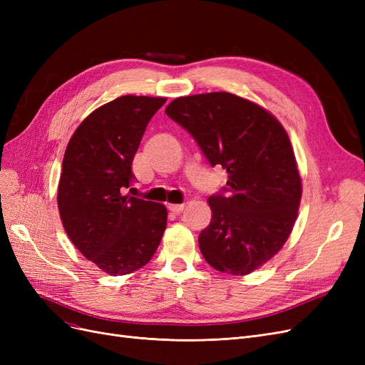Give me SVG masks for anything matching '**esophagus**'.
I'll list each match as a JSON object with an SVG mask.
<instances>
[{
  "instance_id": "1",
  "label": "esophagus",
  "mask_w": 365,
  "mask_h": 365,
  "mask_svg": "<svg viewBox=\"0 0 365 365\" xmlns=\"http://www.w3.org/2000/svg\"><path fill=\"white\" fill-rule=\"evenodd\" d=\"M184 204H169V210L170 212H173V213H181L182 210H184Z\"/></svg>"
}]
</instances>
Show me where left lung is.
Returning <instances> with one entry per match:
<instances>
[{
    "label": "left lung",
    "mask_w": 365,
    "mask_h": 365,
    "mask_svg": "<svg viewBox=\"0 0 365 365\" xmlns=\"http://www.w3.org/2000/svg\"><path fill=\"white\" fill-rule=\"evenodd\" d=\"M165 114L228 173L208 197L212 222L197 239L204 259L225 274L256 271L288 240L302 200L288 134L267 109L224 91L178 97Z\"/></svg>",
    "instance_id": "8db88e82"
}]
</instances>
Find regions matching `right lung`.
I'll return each instance as SVG.
<instances>
[{
    "label": "right lung",
    "instance_id": "1",
    "mask_svg": "<svg viewBox=\"0 0 365 365\" xmlns=\"http://www.w3.org/2000/svg\"><path fill=\"white\" fill-rule=\"evenodd\" d=\"M164 103V97L121 96L88 115L65 150L58 187L63 228L109 275L145 267L165 230L163 204L125 195L143 134Z\"/></svg>",
    "mask_w": 365,
    "mask_h": 365
}]
</instances>
